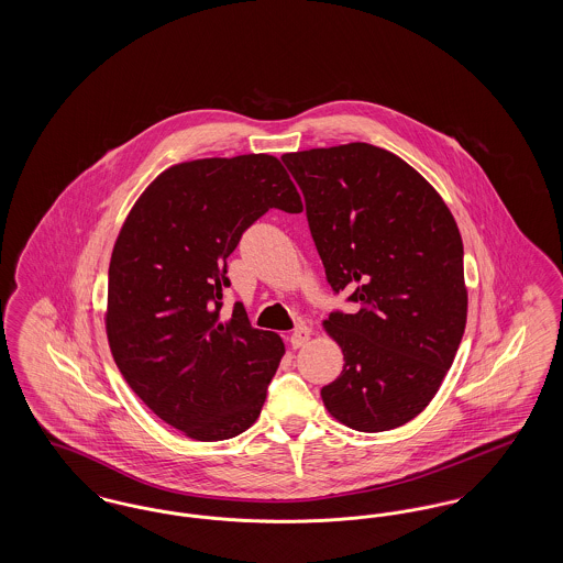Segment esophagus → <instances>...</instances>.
<instances>
[{"label":"esophagus","instance_id":"obj_1","mask_svg":"<svg viewBox=\"0 0 563 563\" xmlns=\"http://www.w3.org/2000/svg\"><path fill=\"white\" fill-rule=\"evenodd\" d=\"M310 329L306 327V324H299L297 329H295L294 333H291V338H289V342H291V346L294 349H301V346H306L308 344V340H310Z\"/></svg>","mask_w":563,"mask_h":563}]
</instances>
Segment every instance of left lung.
<instances>
[{
	"instance_id": "1",
	"label": "left lung",
	"mask_w": 563,
	"mask_h": 563,
	"mask_svg": "<svg viewBox=\"0 0 563 563\" xmlns=\"http://www.w3.org/2000/svg\"><path fill=\"white\" fill-rule=\"evenodd\" d=\"M283 162L303 194L331 289H349L356 303V312L322 322L344 352L322 402L349 429L402 427L437 395L466 327L454 214L416 168L369 143Z\"/></svg>"
}]
</instances>
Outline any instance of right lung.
<instances>
[{
  "label": "right lung",
  "mask_w": 563,
  "mask_h": 563,
  "mask_svg": "<svg viewBox=\"0 0 563 563\" xmlns=\"http://www.w3.org/2000/svg\"><path fill=\"white\" fill-rule=\"evenodd\" d=\"M269 209L303 205L278 158L181 162L139 196L109 262L106 331L134 395L196 441L232 439L255 424L285 354L253 329L242 303L221 321L225 260Z\"/></svg>",
  "instance_id": "1"
}]
</instances>
